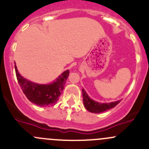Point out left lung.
<instances>
[{"instance_id": "left-lung-1", "label": "left lung", "mask_w": 149, "mask_h": 149, "mask_svg": "<svg viewBox=\"0 0 149 149\" xmlns=\"http://www.w3.org/2000/svg\"><path fill=\"white\" fill-rule=\"evenodd\" d=\"M82 94H83V102L84 107L89 112L93 113H100V112H104L109 109L115 107L118 103L120 102V100H118L117 102L110 103H100L94 101L90 97L85 91V90L82 89Z\"/></svg>"}]
</instances>
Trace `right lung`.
<instances>
[{
  "label": "right lung",
  "instance_id": "obj_1",
  "mask_svg": "<svg viewBox=\"0 0 149 149\" xmlns=\"http://www.w3.org/2000/svg\"><path fill=\"white\" fill-rule=\"evenodd\" d=\"M15 71L19 84L26 98L40 107H49L56 104L69 76V70H67L60 75L53 83L38 84L30 81L21 76L16 65Z\"/></svg>",
  "mask_w": 149,
  "mask_h": 149
}]
</instances>
